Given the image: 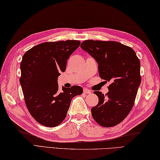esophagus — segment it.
<instances>
[{
  "label": "esophagus",
  "mask_w": 160,
  "mask_h": 160,
  "mask_svg": "<svg viewBox=\"0 0 160 160\" xmlns=\"http://www.w3.org/2000/svg\"><path fill=\"white\" fill-rule=\"evenodd\" d=\"M83 92H84V93H90L91 91L89 90V89H84Z\"/></svg>",
  "instance_id": "esophagus-1"
}]
</instances>
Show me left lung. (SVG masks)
I'll return each mask as SVG.
<instances>
[{
  "label": "left lung",
  "instance_id": "obj_1",
  "mask_svg": "<svg viewBox=\"0 0 160 160\" xmlns=\"http://www.w3.org/2000/svg\"><path fill=\"white\" fill-rule=\"evenodd\" d=\"M81 48L98 64L99 75L111 81L106 95L94 92L99 101L93 118L103 127L118 125L129 114L141 81L139 59L131 48L116 41L86 40Z\"/></svg>",
  "mask_w": 160,
  "mask_h": 160
}]
</instances>
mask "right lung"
I'll use <instances>...</instances> for the list:
<instances>
[{
	"label": "right lung",
	"instance_id": "1",
	"mask_svg": "<svg viewBox=\"0 0 160 160\" xmlns=\"http://www.w3.org/2000/svg\"><path fill=\"white\" fill-rule=\"evenodd\" d=\"M79 41L67 40L38 44L24 53L19 79L27 108L37 122L55 127L64 119L71 100L83 93L78 85L58 89V77L67 67Z\"/></svg>",
	"mask_w": 160,
	"mask_h": 160
}]
</instances>
